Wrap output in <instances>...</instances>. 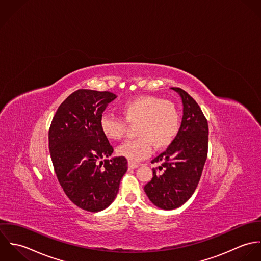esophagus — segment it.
I'll use <instances>...</instances> for the list:
<instances>
[{"label":"esophagus","instance_id":"obj_1","mask_svg":"<svg viewBox=\"0 0 261 261\" xmlns=\"http://www.w3.org/2000/svg\"><path fill=\"white\" fill-rule=\"evenodd\" d=\"M128 166H129V168H137L139 165H138V163H134V162H129L128 163Z\"/></svg>","mask_w":261,"mask_h":261}]
</instances>
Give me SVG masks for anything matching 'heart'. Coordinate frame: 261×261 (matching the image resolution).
I'll use <instances>...</instances> for the list:
<instances>
[{"instance_id": "heart-1", "label": "heart", "mask_w": 261, "mask_h": 261, "mask_svg": "<svg viewBox=\"0 0 261 261\" xmlns=\"http://www.w3.org/2000/svg\"><path fill=\"white\" fill-rule=\"evenodd\" d=\"M121 117L104 114L100 128L109 140H121L129 126L135 128L138 138L125 141L117 148V154L137 162L148 156L154 146L157 150L166 149L179 132L180 118L175 105L153 96L131 99L120 107Z\"/></svg>"}]
</instances>
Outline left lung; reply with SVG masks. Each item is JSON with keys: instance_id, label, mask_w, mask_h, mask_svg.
Segmentation results:
<instances>
[{"instance_id": "1", "label": "left lung", "mask_w": 261, "mask_h": 261, "mask_svg": "<svg viewBox=\"0 0 261 261\" xmlns=\"http://www.w3.org/2000/svg\"><path fill=\"white\" fill-rule=\"evenodd\" d=\"M171 89L182 100L181 125L171 145L151 161L159 166L144 187L149 200L164 210L178 208L193 196L208 156V121L203 111L186 91Z\"/></svg>"}]
</instances>
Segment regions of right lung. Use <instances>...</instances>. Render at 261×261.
Wrapping results in <instances>:
<instances>
[{"label":"right lung","mask_w":261,"mask_h":261,"mask_svg":"<svg viewBox=\"0 0 261 261\" xmlns=\"http://www.w3.org/2000/svg\"><path fill=\"white\" fill-rule=\"evenodd\" d=\"M115 98L108 91L77 90L58 107L49 127V151L57 179L68 199L89 212L111 205L128 168L125 157L105 159L114 148L101 131L100 119Z\"/></svg>","instance_id":"1"}]
</instances>
